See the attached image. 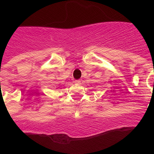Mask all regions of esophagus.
<instances>
[{
  "mask_svg": "<svg viewBox=\"0 0 154 154\" xmlns=\"http://www.w3.org/2000/svg\"><path fill=\"white\" fill-rule=\"evenodd\" d=\"M74 82H75V84H77V85L81 84V81H80V80H76Z\"/></svg>",
  "mask_w": 154,
  "mask_h": 154,
  "instance_id": "34e87169",
  "label": "esophagus"
}]
</instances>
